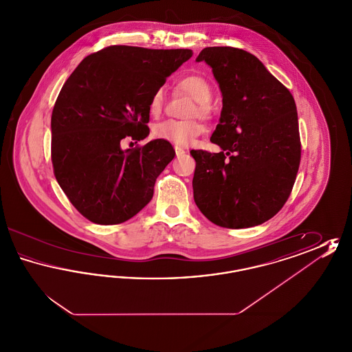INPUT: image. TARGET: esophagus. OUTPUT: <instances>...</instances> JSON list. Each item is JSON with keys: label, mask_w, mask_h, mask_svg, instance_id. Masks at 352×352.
<instances>
[{"label": "esophagus", "mask_w": 352, "mask_h": 352, "mask_svg": "<svg viewBox=\"0 0 352 352\" xmlns=\"http://www.w3.org/2000/svg\"><path fill=\"white\" fill-rule=\"evenodd\" d=\"M174 149H175V154H177V157H181V155H184V153H186L184 148H179V146H175Z\"/></svg>", "instance_id": "34e87169"}]
</instances>
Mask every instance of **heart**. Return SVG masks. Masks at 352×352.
Listing matches in <instances>:
<instances>
[{
    "label": "heart",
    "mask_w": 352,
    "mask_h": 352,
    "mask_svg": "<svg viewBox=\"0 0 352 352\" xmlns=\"http://www.w3.org/2000/svg\"><path fill=\"white\" fill-rule=\"evenodd\" d=\"M178 88L197 101L191 115L201 118L210 116L208 101L212 98V87L201 75H187L178 82ZM164 105V92L157 89L149 102L151 115H158ZM204 131L203 124L198 120H165L153 126V135L157 140H164L174 145L187 146L195 141Z\"/></svg>",
    "instance_id": "b5f03b06"
}]
</instances>
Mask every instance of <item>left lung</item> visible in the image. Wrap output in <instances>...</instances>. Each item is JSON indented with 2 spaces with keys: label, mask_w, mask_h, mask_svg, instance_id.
<instances>
[{
  "label": "left lung",
  "mask_w": 352,
  "mask_h": 352,
  "mask_svg": "<svg viewBox=\"0 0 352 352\" xmlns=\"http://www.w3.org/2000/svg\"><path fill=\"white\" fill-rule=\"evenodd\" d=\"M197 62L212 68L223 108L211 135L221 151H190L194 201L220 227L263 224L283 208L300 168L296 101L247 51L206 47Z\"/></svg>",
  "instance_id": "obj_1"
}]
</instances>
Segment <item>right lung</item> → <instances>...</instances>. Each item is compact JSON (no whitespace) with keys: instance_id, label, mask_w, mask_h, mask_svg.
Instances as JSON below:
<instances>
[{"instance_id":"obj_1","label":"right lung","mask_w":352,"mask_h":352,"mask_svg":"<svg viewBox=\"0 0 352 352\" xmlns=\"http://www.w3.org/2000/svg\"><path fill=\"white\" fill-rule=\"evenodd\" d=\"M192 51L109 46L88 55L63 84L51 116L54 174L74 207L96 224L133 218L153 198L157 177L175 155L149 135V102Z\"/></svg>"}]
</instances>
